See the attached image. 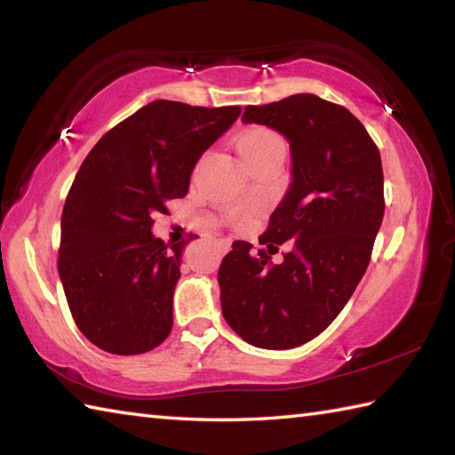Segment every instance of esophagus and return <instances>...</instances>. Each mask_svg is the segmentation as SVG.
<instances>
[{"instance_id":"34e87169","label":"esophagus","mask_w":455,"mask_h":455,"mask_svg":"<svg viewBox=\"0 0 455 455\" xmlns=\"http://www.w3.org/2000/svg\"><path fill=\"white\" fill-rule=\"evenodd\" d=\"M230 244H233V243H230L228 238H219V240H217V248L220 250L222 254H227V252H228V250H230Z\"/></svg>"}]
</instances>
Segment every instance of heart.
Listing matches in <instances>:
<instances>
[{"instance_id": "obj_1", "label": "heart", "mask_w": 455, "mask_h": 455, "mask_svg": "<svg viewBox=\"0 0 455 455\" xmlns=\"http://www.w3.org/2000/svg\"><path fill=\"white\" fill-rule=\"evenodd\" d=\"M236 150L243 162L254 160L259 156L272 152H283L285 154V142L277 132L266 127H254L240 134L236 140Z\"/></svg>"}]
</instances>
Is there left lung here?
<instances>
[{"instance_id":"left-lung-1","label":"left lung","mask_w":455,"mask_h":455,"mask_svg":"<svg viewBox=\"0 0 455 455\" xmlns=\"http://www.w3.org/2000/svg\"><path fill=\"white\" fill-rule=\"evenodd\" d=\"M243 123L289 142L291 183L259 244L291 248L274 266L233 243L219 269L222 316L248 344L289 350L321 334L365 274L385 211L381 156L350 111L313 93L248 105Z\"/></svg>"}]
</instances>
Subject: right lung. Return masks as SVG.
I'll return each instance as SVG.
<instances>
[{"mask_svg": "<svg viewBox=\"0 0 455 455\" xmlns=\"http://www.w3.org/2000/svg\"><path fill=\"white\" fill-rule=\"evenodd\" d=\"M240 111L152 101L103 134L76 173L58 274L76 324L101 350L144 354L168 338L188 243L154 236L152 217L186 196L197 160Z\"/></svg>", "mask_w": 455, "mask_h": 455, "instance_id": "1", "label": "right lung"}]
</instances>
